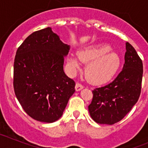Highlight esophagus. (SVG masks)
<instances>
[{
	"mask_svg": "<svg viewBox=\"0 0 148 148\" xmlns=\"http://www.w3.org/2000/svg\"><path fill=\"white\" fill-rule=\"evenodd\" d=\"M83 88V85H82V84L79 83H76V84H75V90H76V91H80V90H82Z\"/></svg>",
	"mask_w": 148,
	"mask_h": 148,
	"instance_id": "obj_1",
	"label": "esophagus"
}]
</instances>
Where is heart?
Segmentation results:
<instances>
[{
	"mask_svg": "<svg viewBox=\"0 0 148 148\" xmlns=\"http://www.w3.org/2000/svg\"><path fill=\"white\" fill-rule=\"evenodd\" d=\"M107 44L90 46L80 51L78 55H70L67 64L71 72L79 69L81 63H88L86 75L92 83L103 84L108 83L116 75L121 66V58Z\"/></svg>",
	"mask_w": 148,
	"mask_h": 148,
	"instance_id": "heart-1",
	"label": "heart"
}]
</instances>
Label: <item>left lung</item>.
Returning a JSON list of instances; mask_svg holds the SVG:
<instances>
[{"label": "left lung", "instance_id": "obj_1", "mask_svg": "<svg viewBox=\"0 0 148 148\" xmlns=\"http://www.w3.org/2000/svg\"><path fill=\"white\" fill-rule=\"evenodd\" d=\"M126 45L122 70L111 83L92 90L88 106L91 118L99 124L113 125L121 121L138 100L141 93L143 65L133 46Z\"/></svg>", "mask_w": 148, "mask_h": 148}]
</instances>
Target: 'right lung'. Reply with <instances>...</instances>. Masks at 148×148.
Segmentation results:
<instances>
[{
  "label": "right lung",
  "mask_w": 148,
  "mask_h": 148,
  "mask_svg": "<svg viewBox=\"0 0 148 148\" xmlns=\"http://www.w3.org/2000/svg\"><path fill=\"white\" fill-rule=\"evenodd\" d=\"M70 48L47 27L29 35L17 50L14 90L23 109L35 120L59 119L75 92V82L64 71Z\"/></svg>",
  "instance_id": "right-lung-1"
}]
</instances>
